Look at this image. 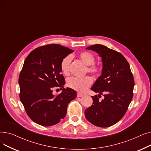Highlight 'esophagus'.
Wrapping results in <instances>:
<instances>
[{"label":"esophagus","mask_w":151,"mask_h":151,"mask_svg":"<svg viewBox=\"0 0 151 151\" xmlns=\"http://www.w3.org/2000/svg\"><path fill=\"white\" fill-rule=\"evenodd\" d=\"M84 96L83 94H82V93H77V97H83Z\"/></svg>","instance_id":"esophagus-1"}]
</instances>
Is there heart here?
I'll list each match as a JSON object with an SVG mask.
<instances>
[{
    "label": "heart",
    "instance_id": "heart-1",
    "mask_svg": "<svg viewBox=\"0 0 151 151\" xmlns=\"http://www.w3.org/2000/svg\"><path fill=\"white\" fill-rule=\"evenodd\" d=\"M80 59L85 63L87 67L86 71L92 74L95 76H98L101 72V67L99 63H94L95 56L90 52L83 51L78 55ZM72 60L70 55H67L63 58L60 63L61 71L63 75H68L70 73V67ZM92 79L90 76H85L82 78L72 77L67 81V86L78 92L83 93L86 91L92 84Z\"/></svg>",
    "mask_w": 151,
    "mask_h": 151
}]
</instances>
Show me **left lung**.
I'll list each match as a JSON object with an SVG mask.
<instances>
[{"label": "left lung", "mask_w": 151, "mask_h": 151, "mask_svg": "<svg viewBox=\"0 0 151 151\" xmlns=\"http://www.w3.org/2000/svg\"><path fill=\"white\" fill-rule=\"evenodd\" d=\"M86 49L99 54L103 68L91 88L99 93V97L92 96L93 104L85 110V117L94 125L108 127L119 121L127 110L133 96L134 78L129 62L120 52L97 44ZM103 92L105 98L100 101L98 97Z\"/></svg>", "instance_id": "obj_1"}]
</instances>
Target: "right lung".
<instances>
[{"mask_svg": "<svg viewBox=\"0 0 151 151\" xmlns=\"http://www.w3.org/2000/svg\"><path fill=\"white\" fill-rule=\"evenodd\" d=\"M73 51L51 44L37 47L25 59L18 81L19 98L35 123L45 127L59 123L65 117L69 103L76 97L75 91L63 88L65 78L60 73L62 60ZM54 86L63 88L56 96L52 94Z\"/></svg>", "mask_w": 151, "mask_h": 151, "instance_id": "add662e5", "label": "right lung"}]
</instances>
